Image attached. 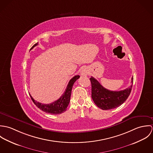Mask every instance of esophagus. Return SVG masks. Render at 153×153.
<instances>
[{"mask_svg": "<svg viewBox=\"0 0 153 153\" xmlns=\"http://www.w3.org/2000/svg\"><path fill=\"white\" fill-rule=\"evenodd\" d=\"M88 74L87 69L86 68L82 69V70L81 71V76H87Z\"/></svg>", "mask_w": 153, "mask_h": 153, "instance_id": "1", "label": "esophagus"}]
</instances>
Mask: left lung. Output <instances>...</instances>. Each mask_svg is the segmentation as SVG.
<instances>
[{"label": "left lung", "mask_w": 153, "mask_h": 153, "mask_svg": "<svg viewBox=\"0 0 153 153\" xmlns=\"http://www.w3.org/2000/svg\"><path fill=\"white\" fill-rule=\"evenodd\" d=\"M89 79L92 87V98L95 105L103 110L114 109L122 105L129 97L133 84V78H132L130 87L124 90L113 91L103 87L92 76Z\"/></svg>", "instance_id": "8db88e82"}]
</instances>
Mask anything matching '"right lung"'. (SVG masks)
Here are the masks:
<instances>
[{"mask_svg":"<svg viewBox=\"0 0 153 153\" xmlns=\"http://www.w3.org/2000/svg\"><path fill=\"white\" fill-rule=\"evenodd\" d=\"M38 45V42L35 44L30 49H33L35 46ZM79 75H75L74 76L69 82L67 87L66 88L65 91L62 95V96L56 101L49 104H44L37 102L35 101L32 96L29 94L32 101L36 105V106L39 109L46 113H49L51 114H60L64 112L66 110V108L69 105L70 101V98L71 95L72 88L74 85L75 82L79 78Z\"/></svg>","mask_w":153,"mask_h":153,"instance_id":"add662e5","label":"right lung"}]
</instances>
